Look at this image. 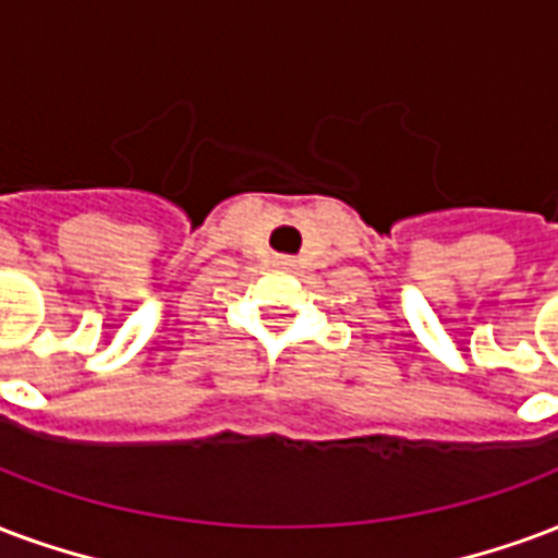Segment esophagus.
<instances>
[{"instance_id":"obj_1","label":"esophagus","mask_w":558,"mask_h":558,"mask_svg":"<svg viewBox=\"0 0 558 558\" xmlns=\"http://www.w3.org/2000/svg\"><path fill=\"white\" fill-rule=\"evenodd\" d=\"M278 266L290 268V266H292V257H278Z\"/></svg>"}]
</instances>
